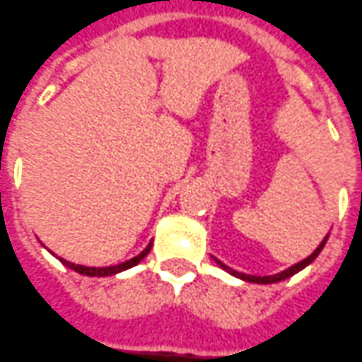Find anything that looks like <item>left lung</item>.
Listing matches in <instances>:
<instances>
[{
	"label": "left lung",
	"mask_w": 362,
	"mask_h": 362,
	"mask_svg": "<svg viewBox=\"0 0 362 362\" xmlns=\"http://www.w3.org/2000/svg\"><path fill=\"white\" fill-rule=\"evenodd\" d=\"M327 239H329V233L325 235V239L321 241V245L313 251L307 259H303V261H299V263H295V265H291L288 269H285V271H281V273H275V275H265V277H259V275H247V273H239V271H235V269H231V267H227L225 263H221L219 259H215L217 261V265L221 267V269H225L229 275H233V277L241 279V281H247V283H259V285H271V283H279V281H285V279L293 277V275H297L299 271H303L305 267H309L319 257V253L322 251V247H325V243H327Z\"/></svg>",
	"instance_id": "8db88e82"
}]
</instances>
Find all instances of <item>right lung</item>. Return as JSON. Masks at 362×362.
<instances>
[{
  "mask_svg": "<svg viewBox=\"0 0 362 362\" xmlns=\"http://www.w3.org/2000/svg\"><path fill=\"white\" fill-rule=\"evenodd\" d=\"M151 245L149 243L145 249H143L141 253L137 255V257H133L129 261H125V263H119V265H111V267H85V265H75V263H69V261H65L59 257V261H62L63 265L69 267V269H74L75 273H79V275H85V277H111V275H117L121 271H127L131 267H135L137 263H141L143 259L147 257V253L151 251Z\"/></svg>",
  "mask_w": 362,
  "mask_h": 362,
  "instance_id": "right-lung-1",
  "label": "right lung"
}]
</instances>
